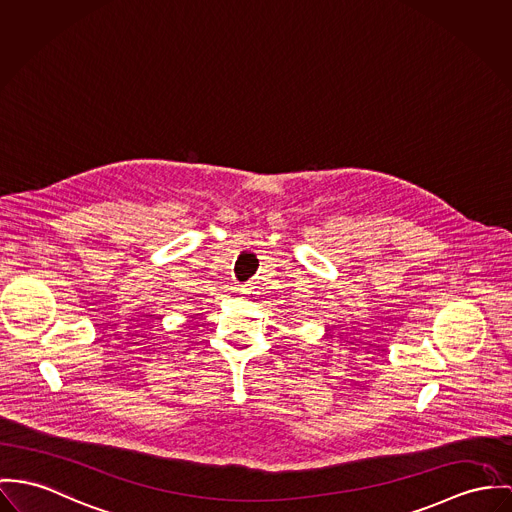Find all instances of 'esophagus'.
Here are the masks:
<instances>
[{
	"label": "esophagus",
	"instance_id": "esophagus-1",
	"mask_svg": "<svg viewBox=\"0 0 512 512\" xmlns=\"http://www.w3.org/2000/svg\"><path fill=\"white\" fill-rule=\"evenodd\" d=\"M241 296H243V298H249V296H251V290H249V288H241Z\"/></svg>",
	"mask_w": 512,
	"mask_h": 512
}]
</instances>
